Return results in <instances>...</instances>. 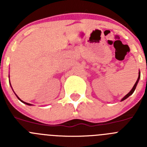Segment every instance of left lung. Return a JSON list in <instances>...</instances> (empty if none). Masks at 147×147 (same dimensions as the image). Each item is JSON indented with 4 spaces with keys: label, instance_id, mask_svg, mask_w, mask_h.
I'll return each mask as SVG.
<instances>
[{
    "label": "left lung",
    "instance_id": "obj_1",
    "mask_svg": "<svg viewBox=\"0 0 147 147\" xmlns=\"http://www.w3.org/2000/svg\"><path fill=\"white\" fill-rule=\"evenodd\" d=\"M140 77H141V73H140V71H139V73H138V80H137V81H136V82L135 83V85H134V86H133V88H132V90H131L130 91H129V93H128L127 95H126V96L124 97V98H122L121 101H124V100H125L126 98H128V97H129V96H131V95H132V93H133V92L135 91V90H136V86H137V85H138V81H139Z\"/></svg>",
    "mask_w": 147,
    "mask_h": 147
}]
</instances>
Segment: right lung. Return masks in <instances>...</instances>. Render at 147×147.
Instances as JSON below:
<instances>
[{"mask_svg":"<svg viewBox=\"0 0 147 147\" xmlns=\"http://www.w3.org/2000/svg\"><path fill=\"white\" fill-rule=\"evenodd\" d=\"M10 85H11V84H10ZM15 95H16V94H15ZM16 96H17V97H18V99L20 100V101H21V102H23V103L26 104V105H31V104H28V103H26V102H23V101H22V100H21V99H20V98H19V97H18V96H17V95H16Z\"/></svg>","mask_w":147,"mask_h":147,"instance_id":"1","label":"right lung"}]
</instances>
